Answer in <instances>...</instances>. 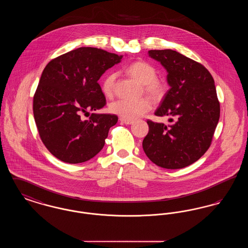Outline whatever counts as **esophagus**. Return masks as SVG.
I'll use <instances>...</instances> for the list:
<instances>
[{"label": "esophagus", "mask_w": 248, "mask_h": 248, "mask_svg": "<svg viewBox=\"0 0 248 248\" xmlns=\"http://www.w3.org/2000/svg\"><path fill=\"white\" fill-rule=\"evenodd\" d=\"M121 122L123 123V124H134V121H130V120H124V119H121Z\"/></svg>", "instance_id": "1"}]
</instances>
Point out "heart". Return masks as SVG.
I'll list each match as a JSON object with an SVG mask.
<instances>
[{
  "label": "heart",
  "mask_w": 248,
  "mask_h": 248,
  "mask_svg": "<svg viewBox=\"0 0 248 248\" xmlns=\"http://www.w3.org/2000/svg\"><path fill=\"white\" fill-rule=\"evenodd\" d=\"M127 72L143 84L145 93L154 100L160 99L164 92L165 87L157 78V72L154 66L145 61H136L129 65ZM116 80L115 73L108 74L102 83V92L107 97H110L114 93V84ZM152 108L151 101L148 98H141L137 100L132 99H119L109 105V111L124 120H136L140 118L144 113L148 112Z\"/></svg>",
  "instance_id": "obj_1"
}]
</instances>
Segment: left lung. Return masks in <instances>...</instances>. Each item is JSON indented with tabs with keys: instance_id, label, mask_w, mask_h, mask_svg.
<instances>
[{
	"instance_id": "8db88e82",
	"label": "left lung",
	"mask_w": 248,
	"mask_h": 248,
	"mask_svg": "<svg viewBox=\"0 0 248 248\" xmlns=\"http://www.w3.org/2000/svg\"><path fill=\"white\" fill-rule=\"evenodd\" d=\"M149 57L167 72L170 89L156 116H169V124L148 121L149 133L142 142L144 153L155 165L179 169L193 164L210 147L219 120L212 75L202 64L171 49L150 50Z\"/></svg>"
}]
</instances>
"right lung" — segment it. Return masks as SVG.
<instances>
[{
  "instance_id": "add662e5",
  "label": "right lung",
  "mask_w": 248,
  "mask_h": 248,
  "mask_svg": "<svg viewBox=\"0 0 248 248\" xmlns=\"http://www.w3.org/2000/svg\"><path fill=\"white\" fill-rule=\"evenodd\" d=\"M124 56L94 47H79L51 60L42 73L33 97V114L42 141L60 161L80 164L104 147L114 114L97 110L106 98L97 81Z\"/></svg>"
}]
</instances>
